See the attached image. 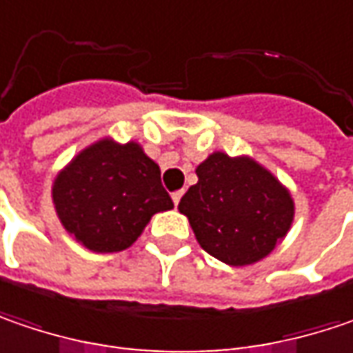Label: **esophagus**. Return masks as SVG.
Wrapping results in <instances>:
<instances>
[{
  "mask_svg": "<svg viewBox=\"0 0 353 353\" xmlns=\"http://www.w3.org/2000/svg\"><path fill=\"white\" fill-rule=\"evenodd\" d=\"M181 195H183V190H179V192L172 193V199H174V205L179 203V199H181Z\"/></svg>",
  "mask_w": 353,
  "mask_h": 353,
  "instance_id": "1",
  "label": "esophagus"
}]
</instances>
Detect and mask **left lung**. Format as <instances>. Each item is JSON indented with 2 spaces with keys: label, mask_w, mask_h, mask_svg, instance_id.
Returning <instances> with one entry per match:
<instances>
[{
  "label": "left lung",
  "mask_w": 353,
  "mask_h": 353,
  "mask_svg": "<svg viewBox=\"0 0 353 353\" xmlns=\"http://www.w3.org/2000/svg\"><path fill=\"white\" fill-rule=\"evenodd\" d=\"M199 181L177 209L188 215L207 253L227 265H253L267 256L290 229V193L249 158L213 154L197 165Z\"/></svg>",
  "instance_id": "obj_1"
}]
</instances>
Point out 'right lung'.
Segmentation results:
<instances>
[{
    "mask_svg": "<svg viewBox=\"0 0 353 353\" xmlns=\"http://www.w3.org/2000/svg\"><path fill=\"white\" fill-rule=\"evenodd\" d=\"M53 201L65 229L97 253L130 247L154 213L174 207L158 163L134 142L110 140L86 148L59 174Z\"/></svg>",
    "mask_w": 353,
    "mask_h": 353,
    "instance_id": "right-lung-1",
    "label": "right lung"
}]
</instances>
